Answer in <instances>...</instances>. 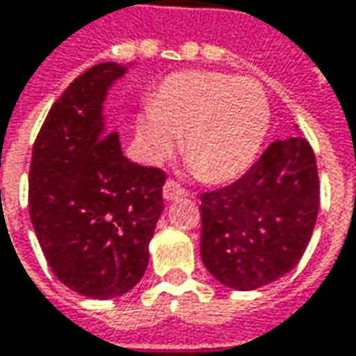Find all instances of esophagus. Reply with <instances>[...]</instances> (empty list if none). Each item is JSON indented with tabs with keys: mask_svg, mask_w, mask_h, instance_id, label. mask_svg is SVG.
<instances>
[{
	"mask_svg": "<svg viewBox=\"0 0 356 356\" xmlns=\"http://www.w3.org/2000/svg\"><path fill=\"white\" fill-rule=\"evenodd\" d=\"M188 194L186 192V188H182L180 184L172 180V178H168L164 186H162V195L166 197V200H178V197H184V195Z\"/></svg>",
	"mask_w": 356,
	"mask_h": 356,
	"instance_id": "1",
	"label": "esophagus"
}]
</instances>
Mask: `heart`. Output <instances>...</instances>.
I'll return each mask as SVG.
<instances>
[{
  "mask_svg": "<svg viewBox=\"0 0 356 356\" xmlns=\"http://www.w3.org/2000/svg\"><path fill=\"white\" fill-rule=\"evenodd\" d=\"M270 107L261 83L217 72L168 76L145 107L137 137L161 159L182 133L180 149L200 178L225 182L245 172L261 149Z\"/></svg>",
  "mask_w": 356,
  "mask_h": 356,
  "instance_id": "1",
  "label": "heart"
}]
</instances>
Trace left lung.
<instances>
[{"mask_svg": "<svg viewBox=\"0 0 356 356\" xmlns=\"http://www.w3.org/2000/svg\"><path fill=\"white\" fill-rule=\"evenodd\" d=\"M202 261L216 280L254 290L300 262L316 227L319 176L300 135L274 140L247 172L200 195Z\"/></svg>", "mask_w": 356, "mask_h": 356, "instance_id": "8db88e82", "label": "left lung"}]
</instances>
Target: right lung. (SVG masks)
Masks as SVG:
<instances>
[{"label": "right lung", "mask_w": 356, "mask_h": 356, "mask_svg": "<svg viewBox=\"0 0 356 356\" xmlns=\"http://www.w3.org/2000/svg\"><path fill=\"white\" fill-rule=\"evenodd\" d=\"M95 64L52 104L33 145L29 216L50 270L78 294L109 300L129 292L149 264L166 172L139 166L107 133L102 104L125 74Z\"/></svg>", "instance_id": "right-lung-1"}]
</instances>
